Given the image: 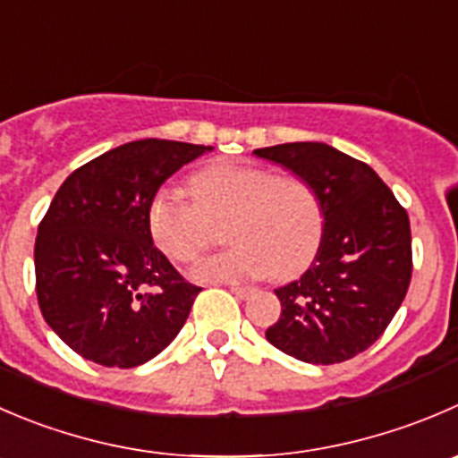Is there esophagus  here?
Segmentation results:
<instances>
[{
    "label": "esophagus",
    "instance_id": "obj_1",
    "mask_svg": "<svg viewBox=\"0 0 458 458\" xmlns=\"http://www.w3.org/2000/svg\"><path fill=\"white\" fill-rule=\"evenodd\" d=\"M230 291H233L234 295L239 297V300H246V297L252 295V288L250 286H237V284H233V286H230Z\"/></svg>",
    "mask_w": 458,
    "mask_h": 458
}]
</instances>
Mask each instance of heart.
I'll list each match as a JSON object with an SVG mask.
<instances>
[{
    "label": "heart",
    "instance_id": "heart-1",
    "mask_svg": "<svg viewBox=\"0 0 458 458\" xmlns=\"http://www.w3.org/2000/svg\"><path fill=\"white\" fill-rule=\"evenodd\" d=\"M190 197L161 185L148 206V225L170 259L190 264L216 239L233 246L194 268L199 279L239 282L273 275L295 277L310 264L324 233V203L315 185L297 174L215 163L190 179Z\"/></svg>",
    "mask_w": 458,
    "mask_h": 458
}]
</instances>
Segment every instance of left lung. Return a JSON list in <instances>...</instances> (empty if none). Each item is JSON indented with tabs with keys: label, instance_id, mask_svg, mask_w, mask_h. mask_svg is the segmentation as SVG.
<instances>
[{
	"label": "left lung",
	"instance_id": "obj_1",
	"mask_svg": "<svg viewBox=\"0 0 458 458\" xmlns=\"http://www.w3.org/2000/svg\"><path fill=\"white\" fill-rule=\"evenodd\" d=\"M304 176L324 203L310 268L277 288L282 315L266 340L310 365H335L369 349L401 309L411 279L407 210L367 163L324 143L255 149Z\"/></svg>",
	"mask_w": 458,
	"mask_h": 458
}]
</instances>
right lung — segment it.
<instances>
[{
	"label": "right lung",
	"mask_w": 458,
	"mask_h": 458,
	"mask_svg": "<svg viewBox=\"0 0 458 458\" xmlns=\"http://www.w3.org/2000/svg\"><path fill=\"white\" fill-rule=\"evenodd\" d=\"M206 145L145 139L69 174L39 221L35 293L48 327L78 356L131 369L183 328L201 288L154 246L152 194Z\"/></svg>",
	"instance_id": "obj_1"
}]
</instances>
